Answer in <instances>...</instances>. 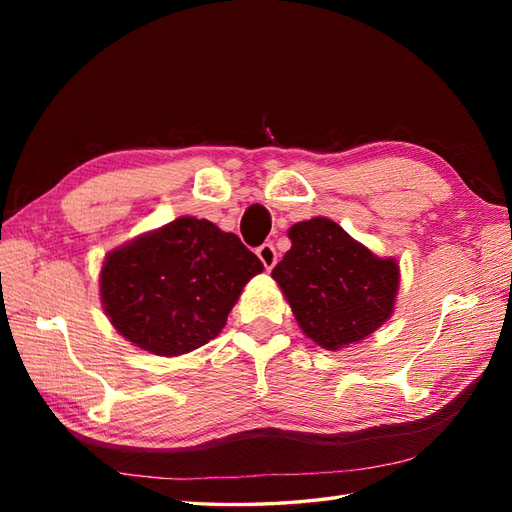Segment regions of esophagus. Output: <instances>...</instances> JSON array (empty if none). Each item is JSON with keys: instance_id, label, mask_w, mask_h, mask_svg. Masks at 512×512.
<instances>
[{"instance_id": "1", "label": "esophagus", "mask_w": 512, "mask_h": 512, "mask_svg": "<svg viewBox=\"0 0 512 512\" xmlns=\"http://www.w3.org/2000/svg\"><path fill=\"white\" fill-rule=\"evenodd\" d=\"M256 256L260 258V262L262 265H265V269L267 271H271L273 267H275V262H277V252H275V247H273V243H262L258 250H256Z\"/></svg>"}]
</instances>
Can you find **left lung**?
Returning a JSON list of instances; mask_svg holds the SVG:
<instances>
[{
    "label": "left lung",
    "mask_w": 512,
    "mask_h": 512,
    "mask_svg": "<svg viewBox=\"0 0 512 512\" xmlns=\"http://www.w3.org/2000/svg\"><path fill=\"white\" fill-rule=\"evenodd\" d=\"M288 237L292 247L271 277L312 342L339 350L391 318L399 286L395 258L371 254L327 218L294 224Z\"/></svg>",
    "instance_id": "1"
}]
</instances>
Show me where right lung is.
Returning <instances> with one entry per match:
<instances>
[{
    "mask_svg": "<svg viewBox=\"0 0 512 512\" xmlns=\"http://www.w3.org/2000/svg\"><path fill=\"white\" fill-rule=\"evenodd\" d=\"M262 269L237 235L179 218L108 252L100 297L128 342L179 356L218 337L243 286Z\"/></svg>",
    "mask_w": 512,
    "mask_h": 512,
    "instance_id": "obj_1",
    "label": "right lung"
}]
</instances>
